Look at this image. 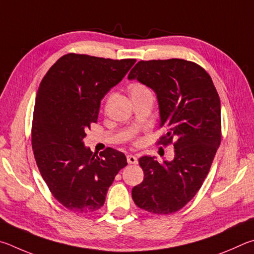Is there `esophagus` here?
<instances>
[{
	"label": "esophagus",
	"mask_w": 254,
	"mask_h": 254,
	"mask_svg": "<svg viewBox=\"0 0 254 254\" xmlns=\"http://www.w3.org/2000/svg\"><path fill=\"white\" fill-rule=\"evenodd\" d=\"M127 162L128 164H137L138 163V159H137V157L135 156V155H127Z\"/></svg>",
	"instance_id": "obj_1"
}]
</instances>
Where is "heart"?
Here are the masks:
<instances>
[{
    "label": "heart",
    "mask_w": 254,
    "mask_h": 254,
    "mask_svg": "<svg viewBox=\"0 0 254 254\" xmlns=\"http://www.w3.org/2000/svg\"><path fill=\"white\" fill-rule=\"evenodd\" d=\"M149 93H152L149 89L141 83H135L129 88V95H130L131 99H135V98H139V97L145 96V95H149ZM111 99H113V95H110L108 97V102Z\"/></svg>",
    "instance_id": "b5f03b06"
}]
</instances>
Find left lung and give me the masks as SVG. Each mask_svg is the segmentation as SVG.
I'll return each mask as SVG.
<instances>
[{"label":"left lung","mask_w":254,"mask_h":254,"mask_svg":"<svg viewBox=\"0 0 254 254\" xmlns=\"http://www.w3.org/2000/svg\"><path fill=\"white\" fill-rule=\"evenodd\" d=\"M129 80L153 89L159 108V143L175 139V156L159 163L139 158L144 181L135 186V204L153 214H172L184 207L201 189L221 143V102L212 79L194 62L183 59L139 61Z\"/></svg>","instance_id":"1"}]
</instances>
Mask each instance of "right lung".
Segmentation results:
<instances>
[{
    "label": "right lung",
    "mask_w": 254,
    "mask_h": 254,
    "mask_svg": "<svg viewBox=\"0 0 254 254\" xmlns=\"http://www.w3.org/2000/svg\"><path fill=\"white\" fill-rule=\"evenodd\" d=\"M135 62L69 53L40 83L32 123L34 158L53 196L74 213L99 210L115 176L127 165L122 152L107 148L98 156L83 138L97 123L102 98Z\"/></svg>",
    "instance_id": "add662e5"
}]
</instances>
